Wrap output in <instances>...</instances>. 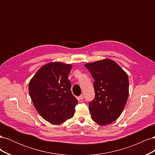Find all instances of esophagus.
Wrapping results in <instances>:
<instances>
[{
  "label": "esophagus",
  "mask_w": 155,
  "mask_h": 155,
  "mask_svg": "<svg viewBox=\"0 0 155 155\" xmlns=\"http://www.w3.org/2000/svg\"><path fill=\"white\" fill-rule=\"evenodd\" d=\"M78 99H79V100H83V94H81V95L79 96L78 97Z\"/></svg>",
  "instance_id": "esophagus-1"
}]
</instances>
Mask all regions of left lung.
<instances>
[{"mask_svg":"<svg viewBox=\"0 0 155 155\" xmlns=\"http://www.w3.org/2000/svg\"><path fill=\"white\" fill-rule=\"evenodd\" d=\"M85 67L95 80V97L88 104L92 118L101 125L112 124L122 113L128 99L127 74L110 59L88 63Z\"/></svg>","mask_w":155,"mask_h":155,"instance_id":"obj_1","label":"left lung"}]
</instances>
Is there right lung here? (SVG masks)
Masks as SVG:
<instances>
[{
	"label": "right lung",
	"instance_id": "add662e5",
	"mask_svg": "<svg viewBox=\"0 0 155 155\" xmlns=\"http://www.w3.org/2000/svg\"><path fill=\"white\" fill-rule=\"evenodd\" d=\"M72 64L51 62L43 65L29 83V94L35 109L54 125L72 118L78 101L68 79Z\"/></svg>",
	"mask_w": 155,
	"mask_h": 155
}]
</instances>
